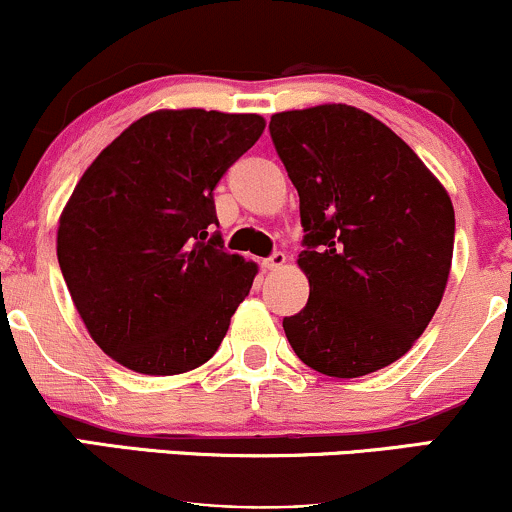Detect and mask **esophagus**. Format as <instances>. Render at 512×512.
Masks as SVG:
<instances>
[{"instance_id": "1", "label": "esophagus", "mask_w": 512, "mask_h": 512, "mask_svg": "<svg viewBox=\"0 0 512 512\" xmlns=\"http://www.w3.org/2000/svg\"><path fill=\"white\" fill-rule=\"evenodd\" d=\"M284 264H286V255H284V252H279V250L272 252V255L264 257V260H262L264 269H279V267H284Z\"/></svg>"}]
</instances>
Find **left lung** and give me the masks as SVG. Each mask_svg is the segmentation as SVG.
<instances>
[{
	"label": "left lung",
	"mask_w": 512,
	"mask_h": 512,
	"mask_svg": "<svg viewBox=\"0 0 512 512\" xmlns=\"http://www.w3.org/2000/svg\"><path fill=\"white\" fill-rule=\"evenodd\" d=\"M276 154L301 197L310 281L284 332L305 366L358 378L411 349L448 284L455 209L402 139L351 105L272 115Z\"/></svg>",
	"instance_id": "1"
}]
</instances>
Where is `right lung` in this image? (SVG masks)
<instances>
[{
    "instance_id": "add662e5",
    "label": "right lung",
    "mask_w": 512,
    "mask_h": 512,
    "mask_svg": "<svg viewBox=\"0 0 512 512\" xmlns=\"http://www.w3.org/2000/svg\"><path fill=\"white\" fill-rule=\"evenodd\" d=\"M262 129L260 115L158 110L74 187L57 260L93 342L125 368L185 373L221 346L257 264L223 248L214 190Z\"/></svg>"
}]
</instances>
